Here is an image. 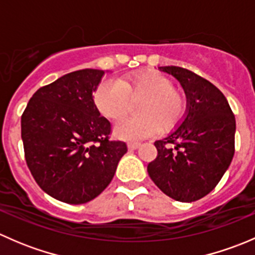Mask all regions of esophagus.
Listing matches in <instances>:
<instances>
[{
    "label": "esophagus",
    "instance_id": "obj_1",
    "mask_svg": "<svg viewBox=\"0 0 255 255\" xmlns=\"http://www.w3.org/2000/svg\"><path fill=\"white\" fill-rule=\"evenodd\" d=\"M139 145H140V143L129 142V143H128V149H130V150H134V149L139 148Z\"/></svg>",
    "mask_w": 255,
    "mask_h": 255
}]
</instances>
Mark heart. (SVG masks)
Here are the masks:
<instances>
[{
  "instance_id": "b5f03b06",
  "label": "heart",
  "mask_w": 255,
  "mask_h": 255,
  "mask_svg": "<svg viewBox=\"0 0 255 255\" xmlns=\"http://www.w3.org/2000/svg\"><path fill=\"white\" fill-rule=\"evenodd\" d=\"M139 116L123 118L115 126L120 139L138 140L160 130L170 132L177 127L186 112L187 102L182 92L174 89L170 79L156 71H140L125 78L107 80L95 89L92 100L96 110L107 120H120L137 101Z\"/></svg>"
}]
</instances>
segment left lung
<instances>
[{
    "label": "left lung",
    "instance_id": "obj_1",
    "mask_svg": "<svg viewBox=\"0 0 255 255\" xmlns=\"http://www.w3.org/2000/svg\"><path fill=\"white\" fill-rule=\"evenodd\" d=\"M181 84L187 111L181 125L154 143L158 155L148 174L165 195L192 202L210 194L235 155L236 118L225 95L197 74L179 66H160Z\"/></svg>",
    "mask_w": 255,
    "mask_h": 255
}]
</instances>
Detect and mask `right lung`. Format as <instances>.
<instances>
[{"label":"right lung","mask_w":255,"mask_h":255,"mask_svg":"<svg viewBox=\"0 0 255 255\" xmlns=\"http://www.w3.org/2000/svg\"><path fill=\"white\" fill-rule=\"evenodd\" d=\"M104 70L82 69L43 86L22 118L27 165L40 189L71 205L86 204L111 182L127 145L111 140V123L92 100Z\"/></svg>","instance_id":"add662e5"}]
</instances>
